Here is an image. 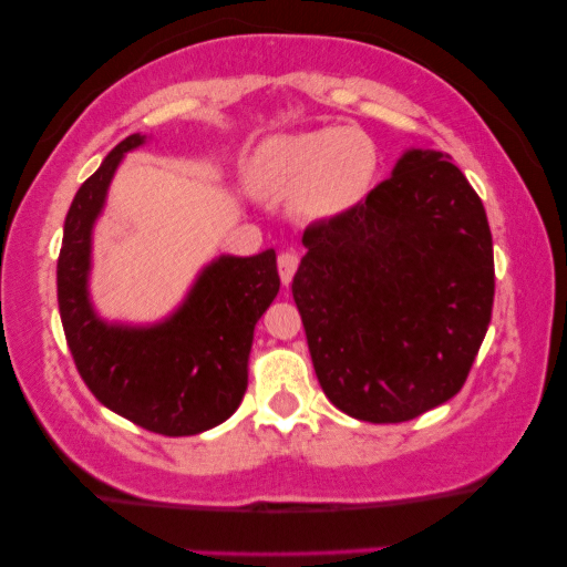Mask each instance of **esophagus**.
<instances>
[{
  "label": "esophagus",
  "mask_w": 567,
  "mask_h": 567,
  "mask_svg": "<svg viewBox=\"0 0 567 567\" xmlns=\"http://www.w3.org/2000/svg\"><path fill=\"white\" fill-rule=\"evenodd\" d=\"M299 252H293V250H284L281 255H278V276H281V281L289 286L291 284V278H293V274H297V268H299Z\"/></svg>",
  "instance_id": "34e87169"
}]
</instances>
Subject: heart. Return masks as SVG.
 <instances>
[{"label": "heart", "mask_w": 567, "mask_h": 567, "mask_svg": "<svg viewBox=\"0 0 567 567\" xmlns=\"http://www.w3.org/2000/svg\"><path fill=\"white\" fill-rule=\"evenodd\" d=\"M377 173L374 142L351 128L268 138L252 159V183L276 198H293L305 219H336L363 204Z\"/></svg>", "instance_id": "1"}]
</instances>
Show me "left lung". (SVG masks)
Masks as SVG:
<instances>
[{"label": "left lung", "mask_w": 567, "mask_h": 567, "mask_svg": "<svg viewBox=\"0 0 567 567\" xmlns=\"http://www.w3.org/2000/svg\"><path fill=\"white\" fill-rule=\"evenodd\" d=\"M291 293L322 392L346 415L402 423L452 400L491 324L483 200L444 154L413 150L336 219L315 221Z\"/></svg>", "instance_id": "1"}]
</instances>
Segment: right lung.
<instances>
[{
  "instance_id": "obj_1",
  "label": "right lung",
  "mask_w": 567,
  "mask_h": 567,
  "mask_svg": "<svg viewBox=\"0 0 567 567\" xmlns=\"http://www.w3.org/2000/svg\"><path fill=\"white\" fill-rule=\"evenodd\" d=\"M131 134L76 190L64 221L56 286L59 312L76 371L90 392L162 436H193L227 421L247 390L255 322L276 299V252L221 258L204 270L181 312L150 330L107 328L87 301L90 231Z\"/></svg>"
}]
</instances>
